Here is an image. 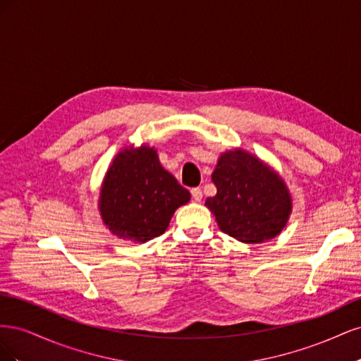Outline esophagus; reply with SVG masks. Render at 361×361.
<instances>
[{"instance_id": "34e87169", "label": "esophagus", "mask_w": 361, "mask_h": 361, "mask_svg": "<svg viewBox=\"0 0 361 361\" xmlns=\"http://www.w3.org/2000/svg\"><path fill=\"white\" fill-rule=\"evenodd\" d=\"M191 195H192V200L194 202H202V199H203V192H202V190L200 188H192L191 190Z\"/></svg>"}]
</instances>
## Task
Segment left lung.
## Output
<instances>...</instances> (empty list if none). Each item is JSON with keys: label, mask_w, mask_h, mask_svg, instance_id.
<instances>
[{"label": "left lung", "mask_w": 361, "mask_h": 361, "mask_svg": "<svg viewBox=\"0 0 361 361\" xmlns=\"http://www.w3.org/2000/svg\"><path fill=\"white\" fill-rule=\"evenodd\" d=\"M216 187L207 197L220 231L245 244H260L281 233L292 214L286 182L267 162L244 149L226 150L212 173Z\"/></svg>", "instance_id": "left-lung-1"}]
</instances>
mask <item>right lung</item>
Returning <instances> with one entry per match:
<instances>
[{
    "label": "right lung",
    "mask_w": 361,
    "mask_h": 361,
    "mask_svg": "<svg viewBox=\"0 0 361 361\" xmlns=\"http://www.w3.org/2000/svg\"><path fill=\"white\" fill-rule=\"evenodd\" d=\"M190 199V191L161 166L157 149L141 145L114 157L97 207L113 235L141 244L166 232L174 211Z\"/></svg>",
    "instance_id": "right-lung-1"
}]
</instances>
